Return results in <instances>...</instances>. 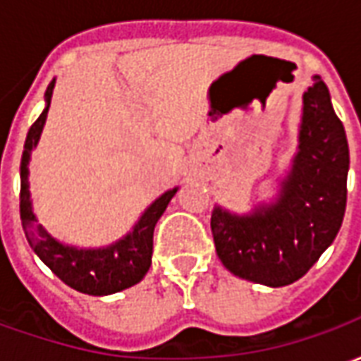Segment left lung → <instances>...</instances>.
<instances>
[{
  "instance_id": "obj_1",
  "label": "left lung",
  "mask_w": 361,
  "mask_h": 361,
  "mask_svg": "<svg viewBox=\"0 0 361 361\" xmlns=\"http://www.w3.org/2000/svg\"><path fill=\"white\" fill-rule=\"evenodd\" d=\"M303 92L300 147L276 203L235 216L214 209L211 230L228 271L265 286L302 279L338 234L346 211L350 152L331 94L315 75Z\"/></svg>"
}]
</instances>
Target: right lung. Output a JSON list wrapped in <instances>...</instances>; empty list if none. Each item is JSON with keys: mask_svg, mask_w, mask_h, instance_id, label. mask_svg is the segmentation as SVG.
<instances>
[{"mask_svg": "<svg viewBox=\"0 0 361 361\" xmlns=\"http://www.w3.org/2000/svg\"><path fill=\"white\" fill-rule=\"evenodd\" d=\"M54 82L46 89V108L30 126L25 141V152L20 158V222L30 247L36 255L50 267L51 272L71 286L77 292L90 295H108L119 290L133 286L141 282L147 274L152 259V235L158 219L162 216L168 203L172 201L178 189H170L164 195L158 197L154 203L145 211L141 220L135 224L133 232L123 240L102 250H77L56 242L32 214L30 193H28V158L40 139L42 127L48 116Z\"/></svg>", "mask_w": 361, "mask_h": 361, "instance_id": "obj_1", "label": "right lung"}]
</instances>
